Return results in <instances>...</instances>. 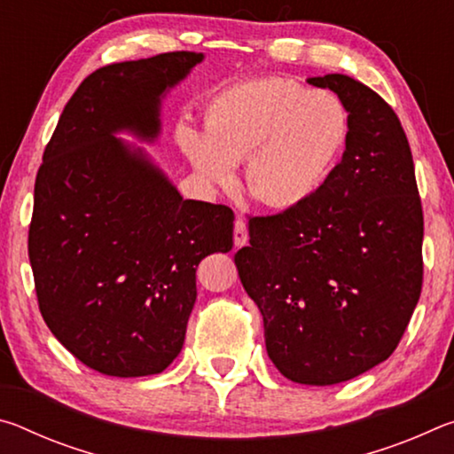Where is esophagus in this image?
Segmentation results:
<instances>
[{"mask_svg": "<svg viewBox=\"0 0 454 454\" xmlns=\"http://www.w3.org/2000/svg\"><path fill=\"white\" fill-rule=\"evenodd\" d=\"M234 244L240 248V246L248 244V228H246V220L238 218L234 224Z\"/></svg>", "mask_w": 454, "mask_h": 454, "instance_id": "34e87169", "label": "esophagus"}]
</instances>
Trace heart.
<instances>
[{
	"mask_svg": "<svg viewBox=\"0 0 454 454\" xmlns=\"http://www.w3.org/2000/svg\"><path fill=\"white\" fill-rule=\"evenodd\" d=\"M347 137L340 99L284 78L230 83L206 106V129L188 121L178 128L180 148L202 178L228 186L244 162V190L268 210L317 196Z\"/></svg>",
	"mask_w": 454,
	"mask_h": 454,
	"instance_id": "obj_1",
	"label": "heart"
}]
</instances>
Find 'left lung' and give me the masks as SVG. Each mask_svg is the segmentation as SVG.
Listing matches in <instances>:
<instances>
[{
	"label": "left lung",
	"mask_w": 454,
	"mask_h": 454,
	"mask_svg": "<svg viewBox=\"0 0 454 454\" xmlns=\"http://www.w3.org/2000/svg\"><path fill=\"white\" fill-rule=\"evenodd\" d=\"M348 112L342 160L298 208L248 220L234 254L264 320L268 356L292 382L326 387L393 355L422 288V206L393 107L342 74L306 80Z\"/></svg>",
	"instance_id": "1"
}]
</instances>
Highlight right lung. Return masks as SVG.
Wrapping results in <instances>:
<instances>
[{
	"instance_id": "add662e5",
	"label": "right lung",
	"mask_w": 454,
	"mask_h": 454,
	"mask_svg": "<svg viewBox=\"0 0 454 454\" xmlns=\"http://www.w3.org/2000/svg\"><path fill=\"white\" fill-rule=\"evenodd\" d=\"M202 59L170 51L90 74L37 170L27 250L40 312L80 363L107 376L170 366L198 264L232 250L228 206L184 200L148 153L116 137L156 140L164 94Z\"/></svg>"
}]
</instances>
